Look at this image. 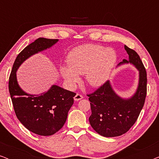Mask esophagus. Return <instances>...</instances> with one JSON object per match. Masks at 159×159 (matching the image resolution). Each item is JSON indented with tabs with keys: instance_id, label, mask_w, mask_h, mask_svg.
I'll use <instances>...</instances> for the list:
<instances>
[{
	"instance_id": "obj_1",
	"label": "esophagus",
	"mask_w": 159,
	"mask_h": 159,
	"mask_svg": "<svg viewBox=\"0 0 159 159\" xmlns=\"http://www.w3.org/2000/svg\"><path fill=\"white\" fill-rule=\"evenodd\" d=\"M82 98H83V95L80 94V93H77L75 98H74V99H75V101H80V100H81Z\"/></svg>"
}]
</instances>
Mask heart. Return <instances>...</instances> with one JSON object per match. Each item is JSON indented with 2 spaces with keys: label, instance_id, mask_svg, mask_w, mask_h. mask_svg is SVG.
<instances>
[{
  "label": "heart",
  "instance_id": "1",
  "mask_svg": "<svg viewBox=\"0 0 159 159\" xmlns=\"http://www.w3.org/2000/svg\"><path fill=\"white\" fill-rule=\"evenodd\" d=\"M116 61V53L112 48L94 44L80 45L71 50L67 56V66L60 71L65 81L73 86L79 81V75H85L89 85L98 87L109 77Z\"/></svg>",
  "mask_w": 159,
  "mask_h": 159
}]
</instances>
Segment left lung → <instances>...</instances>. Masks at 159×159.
<instances>
[{
	"label": "left lung",
	"instance_id": "8db88e82",
	"mask_svg": "<svg viewBox=\"0 0 159 159\" xmlns=\"http://www.w3.org/2000/svg\"><path fill=\"white\" fill-rule=\"evenodd\" d=\"M125 49L129 61L123 59L119 64L131 63L139 71V84L135 94L123 99L112 90L109 81L87 95L90 101L92 114L89 118L91 127L99 134L110 138L125 134L138 119L144 106L147 94V73L137 52L127 45Z\"/></svg>",
	"mask_w": 159,
	"mask_h": 159
}]
</instances>
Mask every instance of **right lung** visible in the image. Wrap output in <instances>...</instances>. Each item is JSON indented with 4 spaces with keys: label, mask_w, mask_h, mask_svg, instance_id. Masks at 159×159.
I'll use <instances>...</instances> for the list:
<instances>
[{
    "label": "right lung",
    "mask_w": 159,
    "mask_h": 159,
    "mask_svg": "<svg viewBox=\"0 0 159 159\" xmlns=\"http://www.w3.org/2000/svg\"><path fill=\"white\" fill-rule=\"evenodd\" d=\"M57 42L58 39L40 38L25 48L15 60L8 81V90L17 119L28 130L42 136L52 135L61 129L76 93L53 85L40 95L27 94L17 83L16 72L30 56Z\"/></svg>",
    "instance_id": "obj_1"
}]
</instances>
